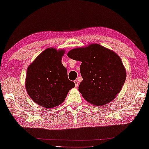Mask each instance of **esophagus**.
<instances>
[{
	"label": "esophagus",
	"instance_id": "34e87169",
	"mask_svg": "<svg viewBox=\"0 0 149 149\" xmlns=\"http://www.w3.org/2000/svg\"><path fill=\"white\" fill-rule=\"evenodd\" d=\"M74 83H75V87H77V86H78V84H79V82L77 81V80H75V81H74Z\"/></svg>",
	"mask_w": 149,
	"mask_h": 149
}]
</instances>
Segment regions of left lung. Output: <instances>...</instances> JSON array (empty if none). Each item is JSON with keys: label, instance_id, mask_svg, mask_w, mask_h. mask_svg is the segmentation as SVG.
Instances as JSON below:
<instances>
[{"label": "left lung", "instance_id": "obj_1", "mask_svg": "<svg viewBox=\"0 0 149 149\" xmlns=\"http://www.w3.org/2000/svg\"><path fill=\"white\" fill-rule=\"evenodd\" d=\"M68 56L80 61L83 78L79 92L86 100L102 106L113 100L120 92L126 73L123 62L116 53L98 44L72 49Z\"/></svg>", "mask_w": 149, "mask_h": 149}]
</instances>
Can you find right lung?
Segmentation results:
<instances>
[{
	"label": "right lung",
	"mask_w": 149,
	"mask_h": 149,
	"mask_svg": "<svg viewBox=\"0 0 149 149\" xmlns=\"http://www.w3.org/2000/svg\"><path fill=\"white\" fill-rule=\"evenodd\" d=\"M64 50L48 48L29 66L26 90L35 103L46 108L56 107L65 100L69 90L75 86L69 80L68 71L61 63Z\"/></svg>",
	"instance_id": "obj_1"
}]
</instances>
